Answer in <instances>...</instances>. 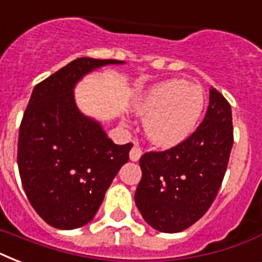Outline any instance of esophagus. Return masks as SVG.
Here are the masks:
<instances>
[{
	"label": "esophagus",
	"mask_w": 262,
	"mask_h": 262,
	"mask_svg": "<svg viewBox=\"0 0 262 262\" xmlns=\"http://www.w3.org/2000/svg\"><path fill=\"white\" fill-rule=\"evenodd\" d=\"M141 155H143V151H141V148L137 147V145H135V147L130 149V152H129V158H130L132 162H137V160L141 158Z\"/></svg>",
	"instance_id": "1"
}]
</instances>
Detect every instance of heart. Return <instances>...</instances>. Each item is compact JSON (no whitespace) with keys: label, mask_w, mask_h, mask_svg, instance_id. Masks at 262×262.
<instances>
[{"label":"heart","mask_w":262,"mask_h":262,"mask_svg":"<svg viewBox=\"0 0 262 262\" xmlns=\"http://www.w3.org/2000/svg\"><path fill=\"white\" fill-rule=\"evenodd\" d=\"M204 107L205 92L200 84L170 79L144 91L133 111L144 118V133L154 145L172 148L193 135Z\"/></svg>","instance_id":"1"}]
</instances>
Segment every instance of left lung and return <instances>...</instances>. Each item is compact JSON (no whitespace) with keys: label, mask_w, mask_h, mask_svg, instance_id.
Masks as SVG:
<instances>
[{"label":"left lung","mask_w":262,"mask_h":262,"mask_svg":"<svg viewBox=\"0 0 262 262\" xmlns=\"http://www.w3.org/2000/svg\"><path fill=\"white\" fill-rule=\"evenodd\" d=\"M231 106L215 88L197 130L177 147L140 158L143 177L135 201L143 219L160 232H181L201 219L223 182L231 154Z\"/></svg>","instance_id":"8db88e82"}]
</instances>
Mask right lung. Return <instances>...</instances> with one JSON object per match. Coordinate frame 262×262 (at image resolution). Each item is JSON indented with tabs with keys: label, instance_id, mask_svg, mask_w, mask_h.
Masks as SVG:
<instances>
[{
	"label": "right lung",
	"instance_id": "obj_1",
	"mask_svg": "<svg viewBox=\"0 0 262 262\" xmlns=\"http://www.w3.org/2000/svg\"><path fill=\"white\" fill-rule=\"evenodd\" d=\"M122 63L77 58L32 91L18 132V172L32 208L53 227L73 230L90 223L129 160L133 145L113 143L75 99L76 84L84 76Z\"/></svg>",
	"mask_w": 262,
	"mask_h": 262
}]
</instances>
